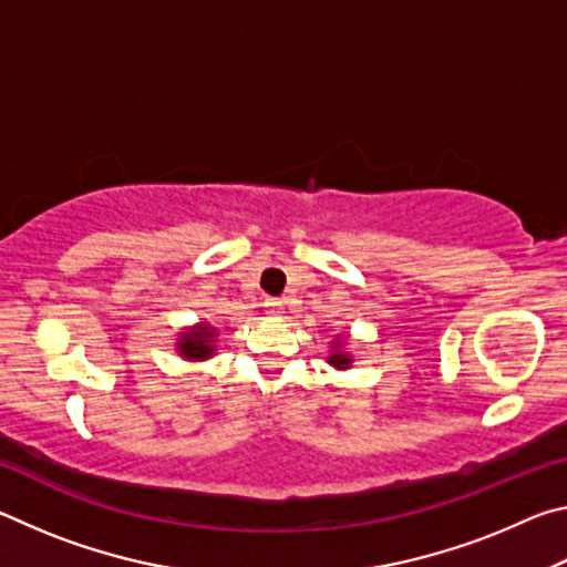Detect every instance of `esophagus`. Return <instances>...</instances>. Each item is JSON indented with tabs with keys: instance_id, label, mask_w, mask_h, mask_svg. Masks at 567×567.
<instances>
[{
	"instance_id": "obj_1",
	"label": "esophagus",
	"mask_w": 567,
	"mask_h": 567,
	"mask_svg": "<svg viewBox=\"0 0 567 567\" xmlns=\"http://www.w3.org/2000/svg\"><path fill=\"white\" fill-rule=\"evenodd\" d=\"M262 305L267 307V312H272V315H277V312L282 310V300H277V297H265Z\"/></svg>"
}]
</instances>
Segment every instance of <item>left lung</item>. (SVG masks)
I'll list each match as a JSON object with an SVG mask.
<instances>
[{
	"mask_svg": "<svg viewBox=\"0 0 567 567\" xmlns=\"http://www.w3.org/2000/svg\"><path fill=\"white\" fill-rule=\"evenodd\" d=\"M330 362L334 364V368H348V364H350V358H348V354H342V352H334L332 358H330Z\"/></svg>",
	"mask_w": 567,
	"mask_h": 567,
	"instance_id": "obj_1",
	"label": "left lung"
}]
</instances>
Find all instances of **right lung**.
Here are the masks:
<instances>
[{
	"label": "right lung",
	"instance_id": "1",
	"mask_svg": "<svg viewBox=\"0 0 567 567\" xmlns=\"http://www.w3.org/2000/svg\"><path fill=\"white\" fill-rule=\"evenodd\" d=\"M215 330L213 328H199L197 332H189V334H185V338L179 340V352L185 354V358H189V360H205V358H209V354H213V334Z\"/></svg>",
	"mask_w": 567,
	"mask_h": 567
}]
</instances>
